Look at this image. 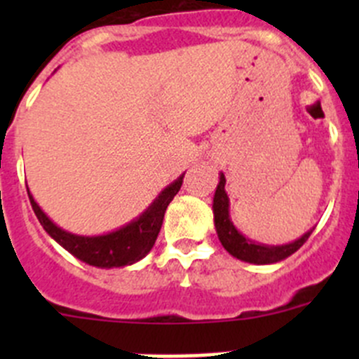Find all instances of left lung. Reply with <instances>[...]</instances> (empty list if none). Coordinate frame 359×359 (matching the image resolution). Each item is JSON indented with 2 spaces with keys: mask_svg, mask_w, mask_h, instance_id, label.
<instances>
[{
  "mask_svg": "<svg viewBox=\"0 0 359 359\" xmlns=\"http://www.w3.org/2000/svg\"><path fill=\"white\" fill-rule=\"evenodd\" d=\"M226 177L220 173L219 186H217L215 196H213V220H215V229L219 234V240L222 247L227 250L236 259L245 260L250 264H274L280 260L287 259L292 253L302 247L311 236L313 229L307 231L302 238L295 240L293 243L288 245H278V247H269V245L255 243V241L248 240L247 236L240 233L231 222L229 217V198L226 193Z\"/></svg>",
  "mask_w": 359,
  "mask_h": 359,
  "instance_id": "obj_1",
  "label": "left lung"
}]
</instances>
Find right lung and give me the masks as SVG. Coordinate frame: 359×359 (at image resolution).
Returning a JSON list of instances; mask_svg holds the SVG:
<instances>
[{
    "label": "right lung",
    "instance_id": "right-lung-1",
    "mask_svg": "<svg viewBox=\"0 0 359 359\" xmlns=\"http://www.w3.org/2000/svg\"><path fill=\"white\" fill-rule=\"evenodd\" d=\"M184 173L170 184L168 187L158 194V198L149 205V208L132 220L126 226L112 231V233L102 234V236H78V234L67 233L60 229L59 226L52 222L45 215L38 203L34 201L32 194L29 193V201H31L32 210L38 217L43 229L60 245L67 250L69 253L90 266L102 267V269H111V267H125L132 266L137 260L144 259L153 248L156 241L159 229H161L163 217H165L166 206L173 200L182 186Z\"/></svg>",
    "mask_w": 359,
    "mask_h": 359
}]
</instances>
